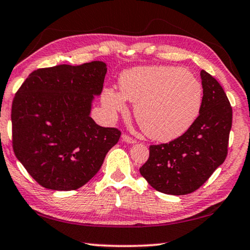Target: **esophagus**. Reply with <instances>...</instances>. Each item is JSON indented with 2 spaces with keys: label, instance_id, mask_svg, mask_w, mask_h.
Wrapping results in <instances>:
<instances>
[{
  "label": "esophagus",
  "instance_id": "obj_1",
  "mask_svg": "<svg viewBox=\"0 0 250 250\" xmlns=\"http://www.w3.org/2000/svg\"><path fill=\"white\" fill-rule=\"evenodd\" d=\"M122 140H124L125 142H126V143H135V140L133 138H131V137H129L128 134H122Z\"/></svg>",
  "mask_w": 250,
  "mask_h": 250
}]
</instances>
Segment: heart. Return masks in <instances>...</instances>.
Instances as JSON below:
<instances>
[{
	"mask_svg": "<svg viewBox=\"0 0 250 250\" xmlns=\"http://www.w3.org/2000/svg\"><path fill=\"white\" fill-rule=\"evenodd\" d=\"M120 92L104 90L103 103L111 112H125V100L135 104L134 117L152 140L167 142L181 137L201 111L203 88L191 71L180 67L147 66L125 71Z\"/></svg>",
	"mask_w": 250,
	"mask_h": 250,
	"instance_id": "1",
	"label": "heart"
}]
</instances>
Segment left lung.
Wrapping results in <instances>:
<instances>
[{"label": "left lung", "instance_id": "obj_1", "mask_svg": "<svg viewBox=\"0 0 250 250\" xmlns=\"http://www.w3.org/2000/svg\"><path fill=\"white\" fill-rule=\"evenodd\" d=\"M203 103L200 115L184 134L168 143L150 146L141 175L156 191L189 194L205 183L223 164L228 152L232 109L223 87L201 71Z\"/></svg>", "mask_w": 250, "mask_h": 250}]
</instances>
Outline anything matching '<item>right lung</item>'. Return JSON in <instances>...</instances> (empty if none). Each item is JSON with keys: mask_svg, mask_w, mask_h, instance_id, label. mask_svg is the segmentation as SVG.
Instances as JSON below:
<instances>
[{"mask_svg": "<svg viewBox=\"0 0 250 250\" xmlns=\"http://www.w3.org/2000/svg\"><path fill=\"white\" fill-rule=\"evenodd\" d=\"M107 65L94 61L34 70L12 104L16 158L45 188L74 191L94 177L121 132L90 117Z\"/></svg>", "mask_w": 250, "mask_h": 250, "instance_id": "1", "label": "right lung"}]
</instances>
